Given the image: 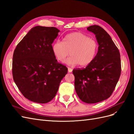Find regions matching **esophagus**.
Wrapping results in <instances>:
<instances>
[{
    "mask_svg": "<svg viewBox=\"0 0 134 134\" xmlns=\"http://www.w3.org/2000/svg\"><path fill=\"white\" fill-rule=\"evenodd\" d=\"M72 71V69L70 68H68V72H71Z\"/></svg>",
    "mask_w": 134,
    "mask_h": 134,
    "instance_id": "esophagus-1",
    "label": "esophagus"
}]
</instances>
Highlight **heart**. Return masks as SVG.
<instances>
[{
	"label": "heart",
	"mask_w": 134,
	"mask_h": 134,
	"mask_svg": "<svg viewBox=\"0 0 134 134\" xmlns=\"http://www.w3.org/2000/svg\"><path fill=\"white\" fill-rule=\"evenodd\" d=\"M52 50L56 59L60 63H64L70 54V57L66 61L67 64L86 66L94 59L98 51V43L88 36L75 32L67 35L63 42H54Z\"/></svg>",
	"instance_id": "obj_1"
}]
</instances>
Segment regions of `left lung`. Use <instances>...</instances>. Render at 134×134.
Segmentation results:
<instances>
[{
  "instance_id": "obj_1",
  "label": "left lung",
  "mask_w": 134,
  "mask_h": 134,
  "mask_svg": "<svg viewBox=\"0 0 134 134\" xmlns=\"http://www.w3.org/2000/svg\"><path fill=\"white\" fill-rule=\"evenodd\" d=\"M87 30L96 35L98 50L93 62L84 69L72 70L75 90L87 103H96L108 98L121 75L120 54L110 36L103 28L91 26Z\"/></svg>"
}]
</instances>
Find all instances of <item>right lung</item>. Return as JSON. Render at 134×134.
Returning <instances> with one entry per match:
<instances>
[{
    "label": "right lung",
    "instance_id": "obj_1",
    "mask_svg": "<svg viewBox=\"0 0 134 134\" xmlns=\"http://www.w3.org/2000/svg\"><path fill=\"white\" fill-rule=\"evenodd\" d=\"M59 32L54 27L36 26L14 51L13 80L23 96L32 102L51 101L68 72V68L58 63L52 50V43Z\"/></svg>",
    "mask_w": 134,
    "mask_h": 134
}]
</instances>
